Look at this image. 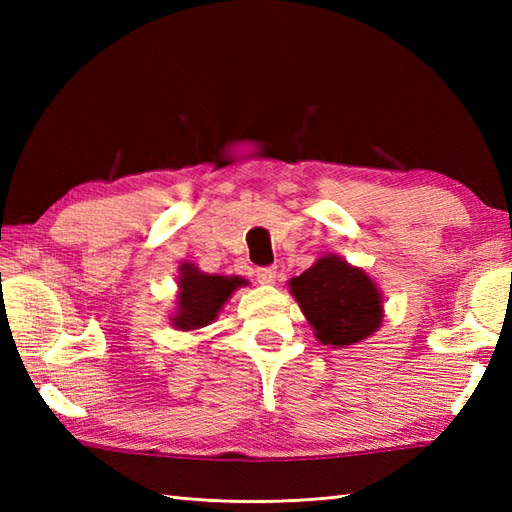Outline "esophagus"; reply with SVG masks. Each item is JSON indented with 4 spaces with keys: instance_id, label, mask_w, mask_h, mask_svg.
I'll list each match as a JSON object with an SVG mask.
<instances>
[{
    "instance_id": "obj_1",
    "label": "esophagus",
    "mask_w": 512,
    "mask_h": 512,
    "mask_svg": "<svg viewBox=\"0 0 512 512\" xmlns=\"http://www.w3.org/2000/svg\"><path fill=\"white\" fill-rule=\"evenodd\" d=\"M275 277H277V268L275 266H264V268H257V281L264 286L275 284Z\"/></svg>"
}]
</instances>
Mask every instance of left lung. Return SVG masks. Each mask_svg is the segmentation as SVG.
Masks as SVG:
<instances>
[{"instance_id": "obj_1", "label": "left lung", "mask_w": 512, "mask_h": 512, "mask_svg": "<svg viewBox=\"0 0 512 512\" xmlns=\"http://www.w3.org/2000/svg\"><path fill=\"white\" fill-rule=\"evenodd\" d=\"M290 292L323 345H354L383 323V297L376 284L341 257H321L290 281Z\"/></svg>"}]
</instances>
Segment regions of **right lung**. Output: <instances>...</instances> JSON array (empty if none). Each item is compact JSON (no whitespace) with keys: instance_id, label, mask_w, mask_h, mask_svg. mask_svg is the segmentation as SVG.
Returning a JSON list of instances; mask_svg holds the SVG:
<instances>
[{"instance_id":"1","label":"right lung","mask_w":512,"mask_h":512,"mask_svg":"<svg viewBox=\"0 0 512 512\" xmlns=\"http://www.w3.org/2000/svg\"><path fill=\"white\" fill-rule=\"evenodd\" d=\"M180 277L178 312L173 325L178 330H198L209 325L233 290L244 286L246 281L239 277H217L204 275L193 264H184Z\"/></svg>"}]
</instances>
